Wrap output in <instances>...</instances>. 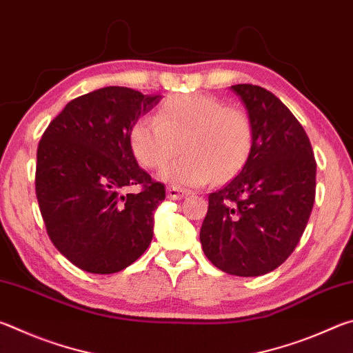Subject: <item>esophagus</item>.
Wrapping results in <instances>:
<instances>
[{"label": "esophagus", "mask_w": 353, "mask_h": 353, "mask_svg": "<svg viewBox=\"0 0 353 353\" xmlns=\"http://www.w3.org/2000/svg\"><path fill=\"white\" fill-rule=\"evenodd\" d=\"M188 193H187V190H183V188H179V187H174V185H172V187H168L166 188V196H168L170 199H172V201H177V199H182L183 196H187Z\"/></svg>", "instance_id": "1"}]
</instances>
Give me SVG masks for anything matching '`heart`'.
<instances>
[{
	"label": "heart",
	"instance_id": "b5f03b06",
	"mask_svg": "<svg viewBox=\"0 0 353 353\" xmlns=\"http://www.w3.org/2000/svg\"><path fill=\"white\" fill-rule=\"evenodd\" d=\"M254 123L248 112L208 94H176L165 99L154 119L143 118L130 130V149L143 168L160 170L162 179L185 187H202L213 179L236 176L254 148Z\"/></svg>",
	"mask_w": 353,
	"mask_h": 353
}]
</instances>
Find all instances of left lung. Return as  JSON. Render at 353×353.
I'll list each match as a JSON object with an SVG mask.
<instances>
[{
  "label": "left lung",
  "instance_id": "left-lung-1",
  "mask_svg": "<svg viewBox=\"0 0 353 353\" xmlns=\"http://www.w3.org/2000/svg\"><path fill=\"white\" fill-rule=\"evenodd\" d=\"M254 123V148L240 174L208 194L202 250L218 270L256 277L296 249L312 214L316 160L302 124L276 94L252 83L230 87Z\"/></svg>",
  "mask_w": 353,
  "mask_h": 353
}]
</instances>
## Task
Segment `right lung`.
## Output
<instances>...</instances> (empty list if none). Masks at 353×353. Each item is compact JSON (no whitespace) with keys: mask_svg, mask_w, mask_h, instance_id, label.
<instances>
[{"mask_svg":"<svg viewBox=\"0 0 353 353\" xmlns=\"http://www.w3.org/2000/svg\"><path fill=\"white\" fill-rule=\"evenodd\" d=\"M160 94L104 87L65 105L37 148L35 194L46 234L74 266L113 274L143 255L165 185L143 171L130 130ZM130 186L139 194L123 195Z\"/></svg>","mask_w":353,"mask_h":353,"instance_id":"add662e5","label":"right lung"}]
</instances>
